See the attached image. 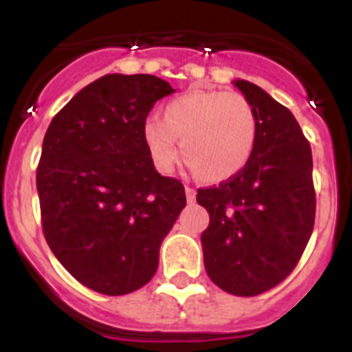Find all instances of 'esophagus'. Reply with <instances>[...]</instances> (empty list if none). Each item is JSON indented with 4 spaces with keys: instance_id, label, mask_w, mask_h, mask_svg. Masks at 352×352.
I'll list each match as a JSON object with an SVG mask.
<instances>
[{
    "instance_id": "34e87169",
    "label": "esophagus",
    "mask_w": 352,
    "mask_h": 352,
    "mask_svg": "<svg viewBox=\"0 0 352 352\" xmlns=\"http://www.w3.org/2000/svg\"><path fill=\"white\" fill-rule=\"evenodd\" d=\"M185 194H186V201H188V203H194V201H195V190H194V188H190V186H185Z\"/></svg>"
}]
</instances>
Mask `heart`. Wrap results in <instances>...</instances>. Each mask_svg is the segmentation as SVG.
<instances>
[{"label": "heart", "instance_id": "heart-1", "mask_svg": "<svg viewBox=\"0 0 352 352\" xmlns=\"http://www.w3.org/2000/svg\"><path fill=\"white\" fill-rule=\"evenodd\" d=\"M257 116L239 93L197 89L167 102L162 121L148 118L142 125L146 151L160 173L178 160V141L186 166L199 179H231L248 164L256 149Z\"/></svg>", "mask_w": 352, "mask_h": 352}]
</instances>
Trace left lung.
<instances>
[{
  "instance_id": "8db88e82",
  "label": "left lung",
  "mask_w": 352,
  "mask_h": 352,
  "mask_svg": "<svg viewBox=\"0 0 352 352\" xmlns=\"http://www.w3.org/2000/svg\"><path fill=\"white\" fill-rule=\"evenodd\" d=\"M234 86L256 111L259 133L243 169L197 190L210 213L201 243L214 284L234 296H257L296 268L312 234V149L287 107L248 80Z\"/></svg>"
}]
</instances>
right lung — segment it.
Listing matches in <instances>:
<instances>
[{
    "label": "right lung",
    "mask_w": 352,
    "mask_h": 352,
    "mask_svg": "<svg viewBox=\"0 0 352 352\" xmlns=\"http://www.w3.org/2000/svg\"><path fill=\"white\" fill-rule=\"evenodd\" d=\"M176 89L148 74H107L52 118L36 190L56 259L93 291L121 296L153 278L158 252L186 204L142 141L155 102Z\"/></svg>",
    "instance_id": "1"
}]
</instances>
